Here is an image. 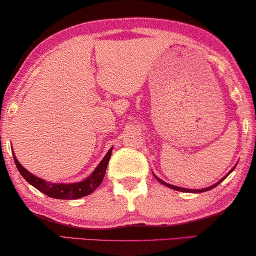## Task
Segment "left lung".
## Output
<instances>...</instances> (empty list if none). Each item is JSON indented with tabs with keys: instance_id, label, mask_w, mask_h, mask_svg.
<instances>
[{
	"instance_id": "1",
	"label": "left lung",
	"mask_w": 256,
	"mask_h": 256,
	"mask_svg": "<svg viewBox=\"0 0 256 256\" xmlns=\"http://www.w3.org/2000/svg\"><path fill=\"white\" fill-rule=\"evenodd\" d=\"M234 168H236V166L232 168V169L230 170V172L228 174H231L232 171L234 170ZM228 174H226V176H224L222 179H220V180H218L216 182V184H214V185H212V186H209V188H201V190H188V188H178V186H174V185H170V184H168V182H163L162 179H160L158 177H156L155 174H154V177L158 179V182H161L162 185H164V186H168V188H172V190H180V192H186V193H201V192H206V190H212L214 188H216L217 185L220 184V182H222L224 179H226L228 176Z\"/></svg>"
}]
</instances>
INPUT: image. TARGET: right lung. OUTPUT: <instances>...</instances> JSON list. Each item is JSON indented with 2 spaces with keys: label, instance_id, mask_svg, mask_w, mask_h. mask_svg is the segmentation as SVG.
Masks as SVG:
<instances>
[{
  "label": "right lung",
  "instance_id": "obj_1",
  "mask_svg": "<svg viewBox=\"0 0 256 256\" xmlns=\"http://www.w3.org/2000/svg\"><path fill=\"white\" fill-rule=\"evenodd\" d=\"M112 148H110L104 160L98 163L96 169L92 172L90 176L84 179L82 182H72V184H62V182L57 184V182L44 180L42 178H39L28 172V171L18 162V160L16 158L14 154V163H16L17 169L19 172H20L22 178H24L28 184L34 186L36 190H39L40 192H42L46 196L50 198H54V199L74 200L88 196V194L93 193L94 190L98 188V185L101 184L102 180H104L106 166H108V162L110 160V156H112Z\"/></svg>",
  "mask_w": 256,
  "mask_h": 256
}]
</instances>
